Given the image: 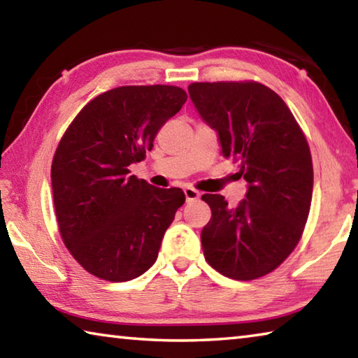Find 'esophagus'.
Instances as JSON below:
<instances>
[{"mask_svg": "<svg viewBox=\"0 0 358 358\" xmlns=\"http://www.w3.org/2000/svg\"><path fill=\"white\" fill-rule=\"evenodd\" d=\"M185 197H186V202H194L201 197V192H199L197 189H194V187H191V186H187V187H185Z\"/></svg>", "mask_w": 358, "mask_h": 358, "instance_id": "obj_1", "label": "esophagus"}]
</instances>
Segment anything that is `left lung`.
Returning a JSON list of instances; mask_svg holds the SVG:
<instances>
[{
  "label": "left lung",
  "mask_w": 358,
  "mask_h": 358,
  "mask_svg": "<svg viewBox=\"0 0 358 358\" xmlns=\"http://www.w3.org/2000/svg\"><path fill=\"white\" fill-rule=\"evenodd\" d=\"M189 98L217 132L221 153L238 162L245 199L230 208L203 194L211 220L201 240L221 275L250 281L273 271L299 243L313 197L310 147L280 96L257 82L191 83Z\"/></svg>",
  "instance_id": "obj_1"
}]
</instances>
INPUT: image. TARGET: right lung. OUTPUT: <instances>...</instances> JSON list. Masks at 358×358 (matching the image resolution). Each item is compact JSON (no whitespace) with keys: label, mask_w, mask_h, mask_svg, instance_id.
<instances>
[{"label":"right lung","mask_w":358,"mask_h":358,"mask_svg":"<svg viewBox=\"0 0 358 358\" xmlns=\"http://www.w3.org/2000/svg\"><path fill=\"white\" fill-rule=\"evenodd\" d=\"M186 99L171 85L118 87L90 101L64 132L52 162L53 203L64 245L88 273L123 282L156 262L185 194L128 167Z\"/></svg>","instance_id":"add662e5"}]
</instances>
